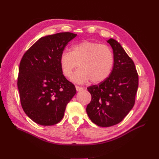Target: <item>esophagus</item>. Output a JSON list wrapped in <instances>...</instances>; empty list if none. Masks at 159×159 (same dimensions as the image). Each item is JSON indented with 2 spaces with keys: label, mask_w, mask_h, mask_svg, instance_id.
Wrapping results in <instances>:
<instances>
[{
  "label": "esophagus",
  "mask_w": 159,
  "mask_h": 159,
  "mask_svg": "<svg viewBox=\"0 0 159 159\" xmlns=\"http://www.w3.org/2000/svg\"><path fill=\"white\" fill-rule=\"evenodd\" d=\"M75 87H76V91H78V92L83 90V88L82 87H80V86H78V85H76Z\"/></svg>",
  "instance_id": "esophagus-1"
}]
</instances>
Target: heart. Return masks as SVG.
<instances>
[{
	"mask_svg": "<svg viewBox=\"0 0 159 159\" xmlns=\"http://www.w3.org/2000/svg\"><path fill=\"white\" fill-rule=\"evenodd\" d=\"M61 72L70 78L76 66L79 67L72 76L76 83H100L105 80L112 72L114 56L109 46L101 43L83 41L73 45L70 52L63 51L59 57Z\"/></svg>",
	"mask_w": 159,
	"mask_h": 159,
	"instance_id": "1",
	"label": "heart"
}]
</instances>
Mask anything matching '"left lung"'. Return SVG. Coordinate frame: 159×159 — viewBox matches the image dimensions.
Returning <instances> with one entry per match:
<instances>
[{
    "instance_id": "left-lung-1",
    "label": "left lung",
    "mask_w": 159,
    "mask_h": 159,
    "mask_svg": "<svg viewBox=\"0 0 159 159\" xmlns=\"http://www.w3.org/2000/svg\"><path fill=\"white\" fill-rule=\"evenodd\" d=\"M112 47L114 65L110 76L98 85L87 87L92 100L86 111L92 122L101 127L114 126L123 120L135 102L139 76L133 61L116 39Z\"/></svg>"
}]
</instances>
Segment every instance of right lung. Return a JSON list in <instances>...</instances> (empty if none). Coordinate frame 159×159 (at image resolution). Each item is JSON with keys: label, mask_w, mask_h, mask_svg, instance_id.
<instances>
[{"label": "right lung", "mask_w": 159, "mask_h": 159, "mask_svg": "<svg viewBox=\"0 0 159 159\" xmlns=\"http://www.w3.org/2000/svg\"><path fill=\"white\" fill-rule=\"evenodd\" d=\"M76 35L65 32L42 37L24 54L18 77L20 102L26 116L37 124L59 123L76 93L59 63L67 43Z\"/></svg>", "instance_id": "1"}]
</instances>
